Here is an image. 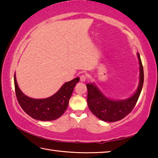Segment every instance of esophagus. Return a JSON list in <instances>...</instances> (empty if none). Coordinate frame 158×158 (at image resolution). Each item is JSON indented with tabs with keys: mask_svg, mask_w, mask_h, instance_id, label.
<instances>
[{
	"mask_svg": "<svg viewBox=\"0 0 158 158\" xmlns=\"http://www.w3.org/2000/svg\"><path fill=\"white\" fill-rule=\"evenodd\" d=\"M85 80H86V76L84 75V74H82V75L80 76V81L81 82H84Z\"/></svg>",
	"mask_w": 158,
	"mask_h": 158,
	"instance_id": "esophagus-1",
	"label": "esophagus"
}]
</instances>
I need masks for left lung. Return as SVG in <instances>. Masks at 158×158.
<instances>
[{"mask_svg": "<svg viewBox=\"0 0 158 158\" xmlns=\"http://www.w3.org/2000/svg\"><path fill=\"white\" fill-rule=\"evenodd\" d=\"M139 63V84L137 91L130 98L123 100L109 99L99 90L96 85L87 84V104L90 111L99 119L105 122L120 121L129 114L137 103L143 84V69L139 53H137Z\"/></svg>", "mask_w": 158, "mask_h": 158, "instance_id": "1", "label": "left lung"}]
</instances>
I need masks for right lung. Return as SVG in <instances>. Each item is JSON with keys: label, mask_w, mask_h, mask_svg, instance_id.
Masks as SVG:
<instances>
[{"label": "right lung", "mask_w": 158, "mask_h": 158, "mask_svg": "<svg viewBox=\"0 0 158 158\" xmlns=\"http://www.w3.org/2000/svg\"><path fill=\"white\" fill-rule=\"evenodd\" d=\"M15 93L19 104L28 116L42 121H53L64 114L68 108L69 98L79 78L66 82L57 93L44 99H33L26 96L18 86L15 74Z\"/></svg>", "instance_id": "obj_1"}]
</instances>
